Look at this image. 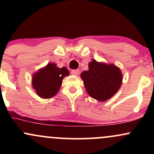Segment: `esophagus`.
<instances>
[{
	"label": "esophagus",
	"mask_w": 154,
	"mask_h": 154,
	"mask_svg": "<svg viewBox=\"0 0 154 154\" xmlns=\"http://www.w3.org/2000/svg\"><path fill=\"white\" fill-rule=\"evenodd\" d=\"M72 75H74V76H77L79 74V71L78 69H75V70H72L71 72Z\"/></svg>",
	"instance_id": "1"
}]
</instances>
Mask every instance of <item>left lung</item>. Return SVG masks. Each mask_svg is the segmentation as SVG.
<instances>
[{
  "mask_svg": "<svg viewBox=\"0 0 154 154\" xmlns=\"http://www.w3.org/2000/svg\"><path fill=\"white\" fill-rule=\"evenodd\" d=\"M88 68L80 75L88 95L100 102L114 96L122 83V74L119 67L93 59L88 63Z\"/></svg>",
  "mask_w": 154,
  "mask_h": 154,
  "instance_id": "1",
  "label": "left lung"
}]
</instances>
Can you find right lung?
Returning a JSON list of instances; mask_svg holds the SVG:
<instances>
[{
	"label": "right lung",
	"instance_id": "1",
	"mask_svg": "<svg viewBox=\"0 0 154 154\" xmlns=\"http://www.w3.org/2000/svg\"><path fill=\"white\" fill-rule=\"evenodd\" d=\"M69 75L66 67L59 68L54 63H48L33 74L32 85L40 98H51L57 94L65 77Z\"/></svg>",
	"mask_w": 154,
	"mask_h": 154
}]
</instances>
